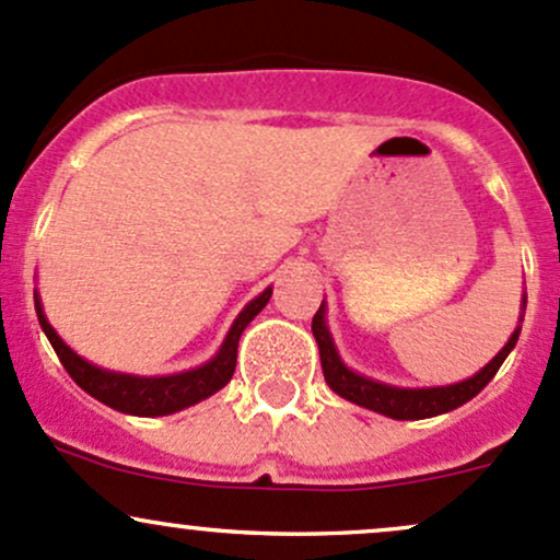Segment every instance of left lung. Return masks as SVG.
Wrapping results in <instances>:
<instances>
[{
    "mask_svg": "<svg viewBox=\"0 0 560 560\" xmlns=\"http://www.w3.org/2000/svg\"><path fill=\"white\" fill-rule=\"evenodd\" d=\"M526 303V300H523ZM311 329H314V338L319 343V357H322V370H325V381L332 388L335 394H340L349 402L362 405V408L375 410V413H384L388 419L397 421H416V419H429V416L448 413V410L458 408V405L469 402L475 394H480L482 388L488 386V381L497 375V370L502 368V362L508 359L510 351L515 349L517 332L515 329L513 338L508 340L502 351L480 370L472 378L462 381V384L453 386H438V388H397L378 384V381H370L364 375L351 373L343 362H340L338 351H335L332 338H329L327 325H325V303L319 305V311L314 314V322H311Z\"/></svg>",
    "mask_w": 560,
    "mask_h": 560,
    "instance_id": "1",
    "label": "left lung"
}]
</instances>
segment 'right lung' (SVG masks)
I'll list each match as a JSON object with an SVG mask.
<instances>
[{
	"label": "right lung",
	"instance_id": "right-lung-1",
	"mask_svg": "<svg viewBox=\"0 0 560 560\" xmlns=\"http://www.w3.org/2000/svg\"><path fill=\"white\" fill-rule=\"evenodd\" d=\"M270 292L273 290H265L260 298H255L244 311H241L238 319L233 322L231 332H228L225 343H222L220 354L211 359V362H206L203 368L190 370V373L163 375V378H139V375L107 373V370L102 368H93L85 359L74 354V351L58 338L56 329L47 325L39 298H34V305H37L39 325H43L47 340H50L58 359H61L63 370L72 375V381L82 388V392H88L91 397H96L98 402L109 405V408L120 410V413L168 416L211 397V394L220 392V388L233 378L241 332H244V327L265 308V303L270 300Z\"/></svg>",
	"mask_w": 560,
	"mask_h": 560
}]
</instances>
